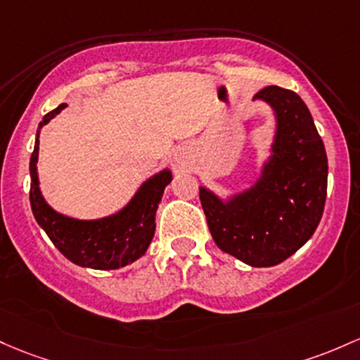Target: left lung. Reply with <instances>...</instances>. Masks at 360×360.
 <instances>
[{
  "mask_svg": "<svg viewBox=\"0 0 360 360\" xmlns=\"http://www.w3.org/2000/svg\"><path fill=\"white\" fill-rule=\"evenodd\" d=\"M275 110L276 131L262 176L246 191L222 200L200 188L217 246L251 266L285 262L314 234L325 210L328 159L304 101L270 85L255 97Z\"/></svg>",
  "mask_w": 360,
  "mask_h": 360,
  "instance_id": "obj_1",
  "label": "left lung"
}]
</instances>
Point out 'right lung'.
<instances>
[{
    "label": "right lung",
    "mask_w": 360,
    "mask_h": 360,
    "mask_svg": "<svg viewBox=\"0 0 360 360\" xmlns=\"http://www.w3.org/2000/svg\"><path fill=\"white\" fill-rule=\"evenodd\" d=\"M65 108L66 104L58 105L39 122L35 147L30 157V207L47 238L71 263L94 270H116L136 262L147 251L155 234L157 208L165 186L171 183L172 174L169 169H164L152 176L141 184L122 210L104 219L78 220L53 210L39 188V133L42 126Z\"/></svg>",
    "instance_id": "1"
}]
</instances>
